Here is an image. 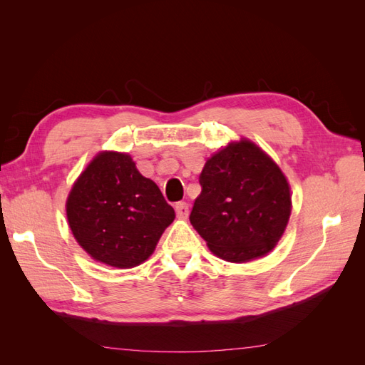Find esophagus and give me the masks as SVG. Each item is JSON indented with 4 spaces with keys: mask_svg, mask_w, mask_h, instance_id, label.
<instances>
[{
    "mask_svg": "<svg viewBox=\"0 0 365 365\" xmlns=\"http://www.w3.org/2000/svg\"><path fill=\"white\" fill-rule=\"evenodd\" d=\"M175 210H176V216H178L180 219H187L189 217V213H190V207L187 202H178L175 205Z\"/></svg>",
    "mask_w": 365,
    "mask_h": 365,
    "instance_id": "1",
    "label": "esophagus"
}]
</instances>
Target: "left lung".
Wrapping results in <instances>:
<instances>
[{"mask_svg":"<svg viewBox=\"0 0 365 365\" xmlns=\"http://www.w3.org/2000/svg\"><path fill=\"white\" fill-rule=\"evenodd\" d=\"M190 224L216 257L247 263L279 244L292 212L286 175L256 143L242 137L207 158Z\"/></svg>","mask_w":365,"mask_h":365,"instance_id":"1","label":"left lung"}]
</instances>
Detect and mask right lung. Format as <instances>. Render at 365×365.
Segmentation results:
<instances>
[{"label": "right lung", "mask_w": 365, "mask_h": 365, "mask_svg": "<svg viewBox=\"0 0 365 365\" xmlns=\"http://www.w3.org/2000/svg\"><path fill=\"white\" fill-rule=\"evenodd\" d=\"M71 233L98 263L129 269L146 262L175 219L158 185L126 152L102 150L77 176L65 202Z\"/></svg>", "instance_id": "obj_1"}]
</instances>
